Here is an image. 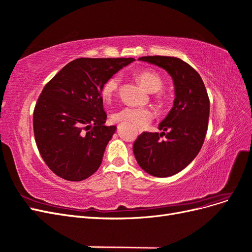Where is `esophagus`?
I'll return each instance as SVG.
<instances>
[{
    "label": "esophagus",
    "mask_w": 252,
    "mask_h": 252,
    "mask_svg": "<svg viewBox=\"0 0 252 252\" xmlns=\"http://www.w3.org/2000/svg\"><path fill=\"white\" fill-rule=\"evenodd\" d=\"M138 131H139V133H142V132H143V129L139 128V130H138Z\"/></svg>",
    "instance_id": "34e87169"
}]
</instances>
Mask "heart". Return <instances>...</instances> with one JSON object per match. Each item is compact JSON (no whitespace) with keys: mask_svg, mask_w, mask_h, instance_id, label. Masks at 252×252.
<instances>
[{"mask_svg":"<svg viewBox=\"0 0 252 252\" xmlns=\"http://www.w3.org/2000/svg\"><path fill=\"white\" fill-rule=\"evenodd\" d=\"M136 79L149 93H158L163 87V81L159 75L152 70H141L136 73ZM121 85V78L114 74L106 80L101 87V96L105 102H110ZM155 118V112L150 108L124 107L113 113L112 119L118 123H129L136 127L148 125Z\"/></svg>","mask_w":252,"mask_h":252,"instance_id":"b5f03b06","label":"heart"}]
</instances>
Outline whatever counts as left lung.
<instances>
[{"label":"left lung","mask_w":252,"mask_h":252,"mask_svg":"<svg viewBox=\"0 0 252 252\" xmlns=\"http://www.w3.org/2000/svg\"><path fill=\"white\" fill-rule=\"evenodd\" d=\"M165 69L174 85L173 106L158 125L163 132H143L133 144L141 168L158 178L170 177L191 163L199 154L208 128L210 103L200 74L179 58L139 59ZM165 135L166 139L160 138Z\"/></svg>","instance_id":"obj_1"}]
</instances>
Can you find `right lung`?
Listing matches in <instances>:
<instances>
[{
    "instance_id": "obj_1",
    "label": "right lung",
    "mask_w": 252,
    "mask_h": 252,
    "mask_svg": "<svg viewBox=\"0 0 252 252\" xmlns=\"http://www.w3.org/2000/svg\"><path fill=\"white\" fill-rule=\"evenodd\" d=\"M133 58H80L63 67L44 87L33 111V131L44 162L58 177L83 181L100 167L116 132L105 126L103 83Z\"/></svg>"
}]
</instances>
